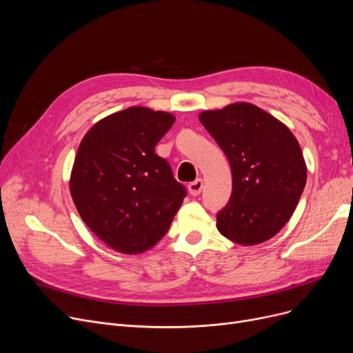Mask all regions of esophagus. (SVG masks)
Instances as JSON below:
<instances>
[{
  "label": "esophagus",
  "mask_w": 353,
  "mask_h": 353,
  "mask_svg": "<svg viewBox=\"0 0 353 353\" xmlns=\"http://www.w3.org/2000/svg\"><path fill=\"white\" fill-rule=\"evenodd\" d=\"M203 189V180L201 179H196L194 181L189 183V193L192 196H199L201 193Z\"/></svg>",
  "instance_id": "esophagus-1"
}]
</instances>
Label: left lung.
Returning a JSON list of instances; mask_svg holds the SVG:
<instances>
[{
  "mask_svg": "<svg viewBox=\"0 0 353 353\" xmlns=\"http://www.w3.org/2000/svg\"><path fill=\"white\" fill-rule=\"evenodd\" d=\"M200 123L226 154L233 189L217 212V229L245 246L266 242L293 214L306 184V164L290 130L249 103L208 110Z\"/></svg>",
  "mask_w": 353,
  "mask_h": 353,
  "instance_id": "8db88e82",
  "label": "left lung"
}]
</instances>
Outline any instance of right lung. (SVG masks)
<instances>
[{"instance_id":"obj_1","label":"right lung","mask_w":353,"mask_h":353,"mask_svg":"<svg viewBox=\"0 0 353 353\" xmlns=\"http://www.w3.org/2000/svg\"><path fill=\"white\" fill-rule=\"evenodd\" d=\"M174 120L164 111L130 107L84 136L70 192L84 223L107 246L127 254L153 248L188 196L169 161L154 152Z\"/></svg>"}]
</instances>
